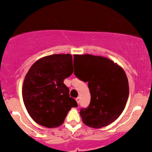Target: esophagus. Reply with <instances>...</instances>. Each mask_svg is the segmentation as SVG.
I'll list each match as a JSON object with an SVG mask.
<instances>
[{
  "label": "esophagus",
  "instance_id": "esophagus-1",
  "mask_svg": "<svg viewBox=\"0 0 152 152\" xmlns=\"http://www.w3.org/2000/svg\"><path fill=\"white\" fill-rule=\"evenodd\" d=\"M76 102L78 103V104H79V102H80V97H77V98L76 99Z\"/></svg>",
  "mask_w": 152,
  "mask_h": 152
}]
</instances>
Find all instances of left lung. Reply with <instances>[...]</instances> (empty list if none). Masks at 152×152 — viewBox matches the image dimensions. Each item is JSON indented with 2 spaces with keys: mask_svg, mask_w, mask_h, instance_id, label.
<instances>
[{
  "mask_svg": "<svg viewBox=\"0 0 152 152\" xmlns=\"http://www.w3.org/2000/svg\"><path fill=\"white\" fill-rule=\"evenodd\" d=\"M78 62L76 77L88 82L91 102L81 109L83 124L94 129L106 126L117 119L126 106L129 94L128 78L120 66L108 58L90 54L74 55Z\"/></svg>",
  "mask_w": 152,
  "mask_h": 152,
  "instance_id": "8db88e82",
  "label": "left lung"
}]
</instances>
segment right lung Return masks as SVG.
Wrapping results in <instances>:
<instances>
[{
	"label": "right lung",
	"instance_id": "1",
	"mask_svg": "<svg viewBox=\"0 0 152 152\" xmlns=\"http://www.w3.org/2000/svg\"><path fill=\"white\" fill-rule=\"evenodd\" d=\"M71 54H53L38 59L26 74L22 96L27 111L34 121L47 128L64 123L72 107H77L64 83L72 74Z\"/></svg>",
	"mask_w": 152,
	"mask_h": 152
}]
</instances>
